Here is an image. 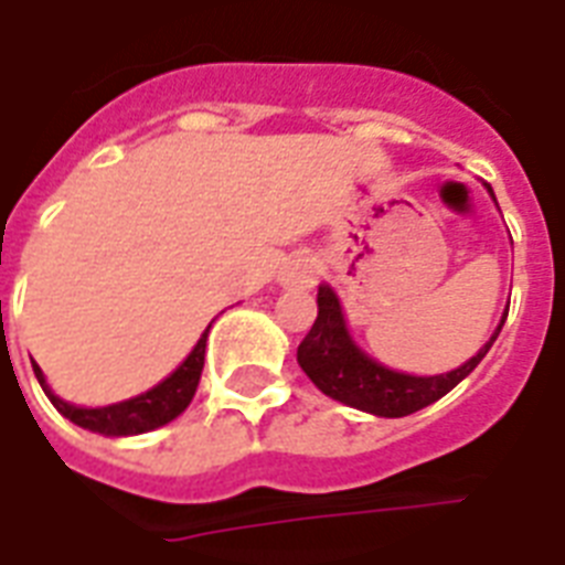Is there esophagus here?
<instances>
[{
  "label": "esophagus",
  "mask_w": 565,
  "mask_h": 565,
  "mask_svg": "<svg viewBox=\"0 0 565 565\" xmlns=\"http://www.w3.org/2000/svg\"><path fill=\"white\" fill-rule=\"evenodd\" d=\"M278 281L287 290H308V287H315V281H318V259L306 254V250H299V254H294L284 263Z\"/></svg>",
  "instance_id": "34e87169"
}]
</instances>
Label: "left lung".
I'll return each mask as SVG.
<instances>
[{"instance_id": "8db88e82", "label": "left lung", "mask_w": 565, "mask_h": 565, "mask_svg": "<svg viewBox=\"0 0 565 565\" xmlns=\"http://www.w3.org/2000/svg\"><path fill=\"white\" fill-rule=\"evenodd\" d=\"M505 318H509V308H505ZM505 318L499 320L490 342L472 360H466L460 369L445 372V375H429V379H424V375H405V372H393V369L381 366L379 360H372V356L356 348L351 332H348V323H344L339 296L332 294L330 284H320L318 320H315V327L308 330V335L299 344L296 360H299V366H302L308 379L315 381V387L320 393H327L330 399H339V403L360 408V412H369V415L405 417L415 415L426 405L441 399L445 393L454 391L484 360L490 344L497 342Z\"/></svg>"}]
</instances>
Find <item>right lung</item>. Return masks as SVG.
<instances>
[{"instance_id":"add662e5","label":"right lung","mask_w":565,"mask_h":565,"mask_svg":"<svg viewBox=\"0 0 565 565\" xmlns=\"http://www.w3.org/2000/svg\"><path fill=\"white\" fill-rule=\"evenodd\" d=\"M211 330V327H209ZM209 330L202 332V339L196 342V348L190 351L181 366L174 369L172 375L166 381H160L157 387H150L148 393L141 396H132L127 403L103 405V408H81V405H72L66 399L54 396V391L47 387L42 369H35V379L42 384V391L47 393V399L54 403V408L63 417H68L72 424L84 426L90 433H103V436H139V433H150L157 426L169 424L174 417L184 412L193 393L199 387V379H202V366H205V339H209Z\"/></svg>"}]
</instances>
